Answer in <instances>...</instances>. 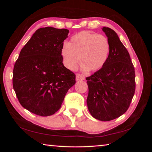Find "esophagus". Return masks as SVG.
Instances as JSON below:
<instances>
[{"mask_svg": "<svg viewBox=\"0 0 152 152\" xmlns=\"http://www.w3.org/2000/svg\"><path fill=\"white\" fill-rule=\"evenodd\" d=\"M76 81L84 80H85V78H84V76H82V74H77L76 75Z\"/></svg>", "mask_w": 152, "mask_h": 152, "instance_id": "1", "label": "esophagus"}]
</instances>
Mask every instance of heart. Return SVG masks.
Returning a JSON list of instances; mask_svg holds the SVG:
<instances>
[{
    "label": "heart",
    "mask_w": 152,
    "mask_h": 152,
    "mask_svg": "<svg viewBox=\"0 0 152 152\" xmlns=\"http://www.w3.org/2000/svg\"><path fill=\"white\" fill-rule=\"evenodd\" d=\"M109 42L102 35L81 31L63 45L61 54L67 68L74 70L80 61L83 71H96L104 65L109 53Z\"/></svg>",
    "instance_id": "obj_1"
}]
</instances>
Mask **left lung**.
I'll return each mask as SVG.
<instances>
[{
	"mask_svg": "<svg viewBox=\"0 0 152 152\" xmlns=\"http://www.w3.org/2000/svg\"><path fill=\"white\" fill-rule=\"evenodd\" d=\"M102 30L109 42V53L101 69L87 77V106L96 119L109 121L127 111L135 90V69L129 53L115 31Z\"/></svg>",
	"mask_w": 152,
	"mask_h": 152,
	"instance_id": "8db88e82",
	"label": "left lung"
}]
</instances>
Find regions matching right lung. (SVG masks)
I'll return each mask as SVG.
<instances>
[{
	"instance_id": "obj_1",
	"label": "right lung",
	"mask_w": 152,
	"mask_h": 152,
	"mask_svg": "<svg viewBox=\"0 0 152 152\" xmlns=\"http://www.w3.org/2000/svg\"><path fill=\"white\" fill-rule=\"evenodd\" d=\"M66 29L47 27L33 33L15 64L12 85L20 104L42 117L60 109L67 92L76 83V76L62 63Z\"/></svg>"
}]
</instances>
